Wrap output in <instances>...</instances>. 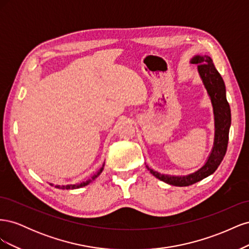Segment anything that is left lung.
<instances>
[{
	"label": "left lung",
	"instance_id": "8db88e82",
	"mask_svg": "<svg viewBox=\"0 0 249 249\" xmlns=\"http://www.w3.org/2000/svg\"><path fill=\"white\" fill-rule=\"evenodd\" d=\"M191 63L198 64V71L213 104L215 115V141L207 163L187 177H171L154 171L148 168L153 176L172 186L185 187L199 182L212 175L219 166L225 156L229 143V132L231 126V108L225 96V86L220 73L215 69L213 60L209 56H195Z\"/></svg>",
	"mask_w": 249,
	"mask_h": 249
}]
</instances>
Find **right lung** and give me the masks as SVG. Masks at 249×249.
Instances as JSON below:
<instances>
[{
    "label": "right lung",
    "mask_w": 249,
    "mask_h": 249,
    "mask_svg": "<svg viewBox=\"0 0 249 249\" xmlns=\"http://www.w3.org/2000/svg\"><path fill=\"white\" fill-rule=\"evenodd\" d=\"M104 166H105V163L103 164V167L97 171L95 175H93L92 177H91V178L90 179H88V180H86V182H83V183H81V184H76V185H67V186H55L56 188H59V189H66V190H69V189H78V188H82V187H84V186H86V185H88L90 182H91V180H93V179H95L97 177H99L101 173H102V171H103V169H104ZM52 185V184H51Z\"/></svg>",
    "instance_id": "right-lung-1"
}]
</instances>
